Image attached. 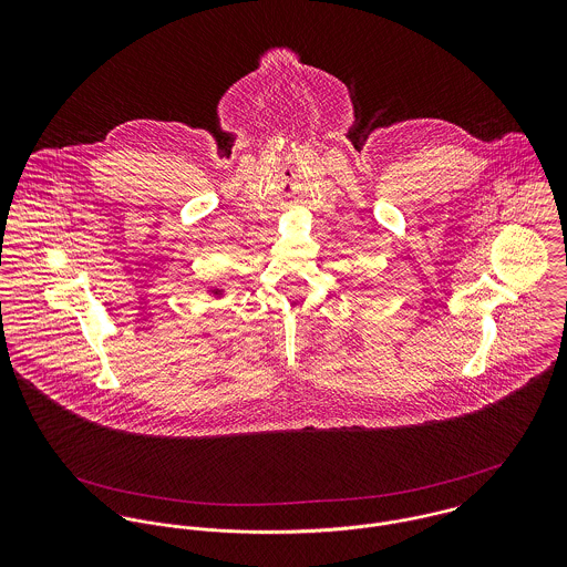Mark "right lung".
<instances>
[{"label": "right lung", "instance_id": "obj_1", "mask_svg": "<svg viewBox=\"0 0 567 567\" xmlns=\"http://www.w3.org/2000/svg\"><path fill=\"white\" fill-rule=\"evenodd\" d=\"M212 295H214V297H220V295H223V290H212Z\"/></svg>", "mask_w": 567, "mask_h": 567}]
</instances>
